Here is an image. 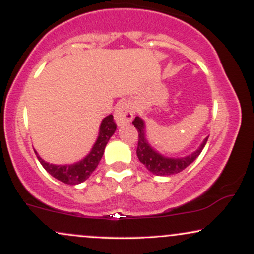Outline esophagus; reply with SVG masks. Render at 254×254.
<instances>
[{"mask_svg": "<svg viewBox=\"0 0 254 254\" xmlns=\"http://www.w3.org/2000/svg\"><path fill=\"white\" fill-rule=\"evenodd\" d=\"M133 118V111H132V104L127 100H122L118 103L117 107L115 111V121L118 125L129 123L131 119Z\"/></svg>", "mask_w": 254, "mask_h": 254, "instance_id": "1", "label": "esophagus"}]
</instances>
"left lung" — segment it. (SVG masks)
I'll return each mask as SVG.
<instances>
[{
	"mask_svg": "<svg viewBox=\"0 0 254 254\" xmlns=\"http://www.w3.org/2000/svg\"><path fill=\"white\" fill-rule=\"evenodd\" d=\"M132 124L135 125V127L138 131V144H137V156L138 160L145 166L148 171L150 173L155 174V176H173V174L179 173L185 170L188 166H190L194 160L199 156V154L202 153L203 148L205 147L206 141H208V137L204 138L202 144L198 147L193 153L189 154V155L183 156V157H171L166 156L164 154H161L160 151H157L153 145L150 144V142L148 141L147 137V129H145V122L141 117H137L133 119Z\"/></svg>",
	"mask_w": 254,
	"mask_h": 254,
	"instance_id": "1",
	"label": "left lung"
}]
</instances>
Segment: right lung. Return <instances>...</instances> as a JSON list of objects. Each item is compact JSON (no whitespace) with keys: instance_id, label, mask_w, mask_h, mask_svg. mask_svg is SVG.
Returning a JSON list of instances; mask_svg holds the SVG:
<instances>
[{"instance_id":"obj_1","label":"right lung","mask_w":254,"mask_h":254,"mask_svg":"<svg viewBox=\"0 0 254 254\" xmlns=\"http://www.w3.org/2000/svg\"><path fill=\"white\" fill-rule=\"evenodd\" d=\"M117 125L113 121V116L109 115L101 121L100 129H99V135L94 145L86 156L80 161L75 162L70 165H54L49 164V162L44 161V160L38 155L36 150V155L39 160V162L45 168V171L52 177L56 178L57 180L62 182L68 185H77V184L83 183L90 177V174L94 172L95 168L98 167L99 162H100L101 157L104 155L105 147H106L107 142L115 133Z\"/></svg>"}]
</instances>
